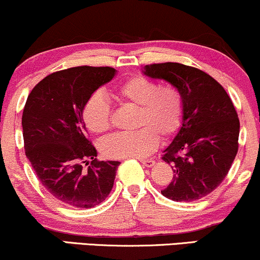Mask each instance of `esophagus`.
<instances>
[{"instance_id":"34e87169","label":"esophagus","mask_w":260,"mask_h":260,"mask_svg":"<svg viewBox=\"0 0 260 260\" xmlns=\"http://www.w3.org/2000/svg\"><path fill=\"white\" fill-rule=\"evenodd\" d=\"M140 162H141V164H143V166L147 167V168H151V167L154 166V160L153 159H141Z\"/></svg>"}]
</instances>
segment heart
<instances>
[{
  "mask_svg": "<svg viewBox=\"0 0 260 260\" xmlns=\"http://www.w3.org/2000/svg\"><path fill=\"white\" fill-rule=\"evenodd\" d=\"M115 96L127 106L138 108L133 133L114 134L101 144L108 158H144L158 147L159 137L169 139L179 132L185 114L181 92L174 85L132 77L115 86ZM83 121L92 133L103 134L111 127V107L101 92L91 94L81 111Z\"/></svg>",
  "mask_w": 260,
  "mask_h": 260,
  "instance_id": "heart-1",
  "label": "heart"
}]
</instances>
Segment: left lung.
Segmentation results:
<instances>
[{"label": "left lung", "mask_w": 260, "mask_h": 260, "mask_svg": "<svg viewBox=\"0 0 260 260\" xmlns=\"http://www.w3.org/2000/svg\"><path fill=\"white\" fill-rule=\"evenodd\" d=\"M144 74L163 79L181 92L185 114L179 132L163 151L173 180L162 194L174 202H194L221 185L239 149L240 121L224 88L198 68L166 62L144 67Z\"/></svg>", "instance_id": "obj_1"}]
</instances>
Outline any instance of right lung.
<instances>
[{"label": "right lung", "mask_w": 260, "mask_h": 260, "mask_svg": "<svg viewBox=\"0 0 260 260\" xmlns=\"http://www.w3.org/2000/svg\"><path fill=\"white\" fill-rule=\"evenodd\" d=\"M115 73L111 67L91 66L55 72L26 101L21 121L26 157L44 188L68 206L93 208L114 186L120 162L96 158L81 111Z\"/></svg>", "instance_id": "obj_1"}]
</instances>
